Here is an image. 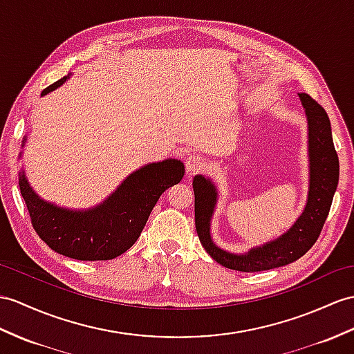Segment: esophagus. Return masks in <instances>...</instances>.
<instances>
[{
  "instance_id": "obj_1",
  "label": "esophagus",
  "mask_w": 354,
  "mask_h": 354,
  "mask_svg": "<svg viewBox=\"0 0 354 354\" xmlns=\"http://www.w3.org/2000/svg\"><path fill=\"white\" fill-rule=\"evenodd\" d=\"M204 158L200 156V154H191V156L186 158V171L189 172V174H194V172L200 171L203 167H204Z\"/></svg>"
}]
</instances>
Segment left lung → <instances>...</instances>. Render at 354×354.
<instances>
[{
	"label": "left lung",
	"mask_w": 354,
	"mask_h": 354,
	"mask_svg": "<svg viewBox=\"0 0 354 354\" xmlns=\"http://www.w3.org/2000/svg\"><path fill=\"white\" fill-rule=\"evenodd\" d=\"M308 122L309 185L304 212L279 237L251 248L245 254H234L219 248L212 239V216L218 204V187L203 174L194 177L195 228L214 261L239 272H263L287 266L304 257L317 242L329 214L339 180V160L333 147L329 117L306 93H299Z\"/></svg>",
	"instance_id": "8db88e82"
}]
</instances>
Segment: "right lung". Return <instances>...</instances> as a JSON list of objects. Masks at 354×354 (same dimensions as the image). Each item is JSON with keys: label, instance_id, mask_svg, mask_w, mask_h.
Listing matches in <instances>:
<instances>
[{"label": "right lung", "instance_id": "obj_1", "mask_svg": "<svg viewBox=\"0 0 354 354\" xmlns=\"http://www.w3.org/2000/svg\"><path fill=\"white\" fill-rule=\"evenodd\" d=\"M67 80L68 75L49 85L41 96L62 87ZM25 141L27 136L22 147ZM183 176L185 165L178 159L147 163L129 174L106 200L87 210L66 209L43 200L24 169L19 172V189L34 230L53 251L73 260L103 261L132 248L160 195L180 183Z\"/></svg>", "mask_w": 354, "mask_h": 354}]
</instances>
